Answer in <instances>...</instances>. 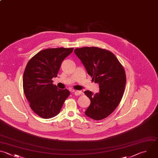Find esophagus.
Wrapping results in <instances>:
<instances>
[{
    "label": "esophagus",
    "mask_w": 158,
    "mask_h": 158,
    "mask_svg": "<svg viewBox=\"0 0 158 158\" xmlns=\"http://www.w3.org/2000/svg\"><path fill=\"white\" fill-rule=\"evenodd\" d=\"M72 93H73L76 96H79V95H82L83 93L81 91H72Z\"/></svg>",
    "instance_id": "1"
}]
</instances>
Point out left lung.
<instances>
[{
    "label": "left lung",
    "mask_w": 158,
    "mask_h": 158,
    "mask_svg": "<svg viewBox=\"0 0 158 158\" xmlns=\"http://www.w3.org/2000/svg\"><path fill=\"white\" fill-rule=\"evenodd\" d=\"M74 52L92 80L99 85V93L84 92L91 100L85 114L95 120L105 118L117 108L123 95L126 83L124 68L112 52L104 49L84 47L77 48Z\"/></svg>",
    "instance_id": "left-lung-1"
}]
</instances>
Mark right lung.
Masks as SVG:
<instances>
[{
  "label": "right lung",
  "mask_w": 158,
  "mask_h": 158,
  "mask_svg": "<svg viewBox=\"0 0 158 158\" xmlns=\"http://www.w3.org/2000/svg\"><path fill=\"white\" fill-rule=\"evenodd\" d=\"M73 50L64 48L43 50L34 56L26 66L23 91L31 109L42 118L57 115L70 94L67 89H59L52 79L57 77L62 61Z\"/></svg>",
  "instance_id": "1"
}]
</instances>
